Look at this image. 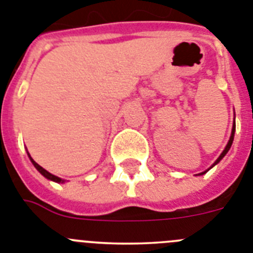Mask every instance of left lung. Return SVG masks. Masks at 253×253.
I'll use <instances>...</instances> for the list:
<instances>
[{"mask_svg":"<svg viewBox=\"0 0 253 253\" xmlns=\"http://www.w3.org/2000/svg\"><path fill=\"white\" fill-rule=\"evenodd\" d=\"M234 117H236V116H234ZM234 132H236V121L233 122V126H232V132H231V137H229V140H228V143H227L226 145V147H224V150H223L222 151V154L219 155V158L217 159V160L214 161V163H213V165L211 166V168H209V169H207L206 171H203V172H200V174H198V175H203V174H206V172H208L209 170L211 169V168H213V166H215L217 165L218 163H219L220 160H222L223 158H224V156H226V154L227 152L229 151V149H231V146H232V143H233V138H234Z\"/></svg>","mask_w":253,"mask_h":253,"instance_id":"obj_1","label":"left lung"}]
</instances>
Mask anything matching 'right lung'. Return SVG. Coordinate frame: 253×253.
<instances>
[{
	"mask_svg": "<svg viewBox=\"0 0 253 253\" xmlns=\"http://www.w3.org/2000/svg\"><path fill=\"white\" fill-rule=\"evenodd\" d=\"M27 155H29V158H30L31 163H33V165L35 166V168H36V170H38V171L40 172V174H42V176H45V177H46L47 180L55 181V183H65V180H63V179H61V177H59V176H55V175H53V174H50L49 171H46V170H45L44 168H42V166L39 165L38 163H35V161L33 160V158H31V156H30V154H29V152H27Z\"/></svg>",
	"mask_w": 253,
	"mask_h": 253,
	"instance_id": "add662e5",
	"label": "right lung"
}]
</instances>
